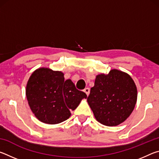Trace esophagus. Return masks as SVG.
I'll return each instance as SVG.
<instances>
[{"instance_id":"34e87169","label":"esophagus","mask_w":159,"mask_h":159,"mask_svg":"<svg viewBox=\"0 0 159 159\" xmlns=\"http://www.w3.org/2000/svg\"><path fill=\"white\" fill-rule=\"evenodd\" d=\"M83 92H84L86 95L88 96V95L90 94V88H85L84 90H83Z\"/></svg>"}]
</instances>
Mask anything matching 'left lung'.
I'll return each instance as SVG.
<instances>
[{
  "label": "left lung",
  "instance_id": "left-lung-1",
  "mask_svg": "<svg viewBox=\"0 0 159 159\" xmlns=\"http://www.w3.org/2000/svg\"><path fill=\"white\" fill-rule=\"evenodd\" d=\"M137 98L138 91L132 78L113 69L107 75L96 76L87 100L98 121L104 125L116 126L131 114Z\"/></svg>",
  "mask_w": 159,
  "mask_h": 159
}]
</instances>
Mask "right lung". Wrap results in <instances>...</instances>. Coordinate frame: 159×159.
Listing matches in <instances>:
<instances>
[{"mask_svg": "<svg viewBox=\"0 0 159 159\" xmlns=\"http://www.w3.org/2000/svg\"><path fill=\"white\" fill-rule=\"evenodd\" d=\"M26 95L31 111L41 122L57 124L71 116V110L79 105L85 93L77 90L64 74L48 68H40L29 78Z\"/></svg>", "mask_w": 159, "mask_h": 159, "instance_id": "obj_1", "label": "right lung"}]
</instances>
